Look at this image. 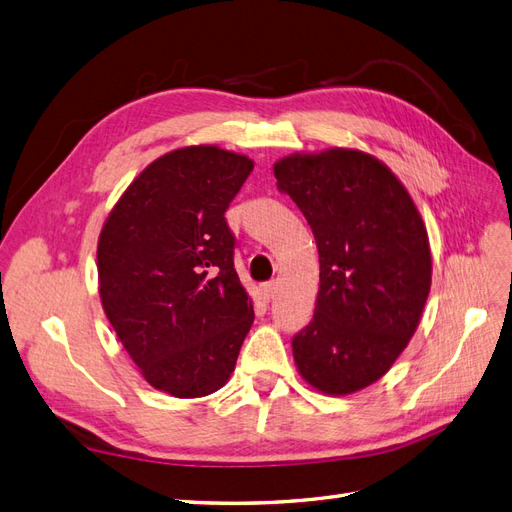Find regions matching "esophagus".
Here are the masks:
<instances>
[{
	"mask_svg": "<svg viewBox=\"0 0 512 512\" xmlns=\"http://www.w3.org/2000/svg\"><path fill=\"white\" fill-rule=\"evenodd\" d=\"M262 299L265 301H271V299H275V294H277V282H267V284H262Z\"/></svg>",
	"mask_w": 512,
	"mask_h": 512,
	"instance_id": "obj_1",
	"label": "esophagus"
}]
</instances>
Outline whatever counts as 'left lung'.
I'll return each instance as SVG.
<instances>
[{
  "instance_id": "1",
  "label": "left lung",
  "mask_w": 512,
  "mask_h": 512,
  "mask_svg": "<svg viewBox=\"0 0 512 512\" xmlns=\"http://www.w3.org/2000/svg\"><path fill=\"white\" fill-rule=\"evenodd\" d=\"M314 232L320 288L294 335L301 378L324 395L380 380L406 350L431 288L425 222L393 170L371 153L333 147L273 164Z\"/></svg>"
}]
</instances>
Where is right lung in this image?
<instances>
[{"mask_svg": "<svg viewBox=\"0 0 512 512\" xmlns=\"http://www.w3.org/2000/svg\"><path fill=\"white\" fill-rule=\"evenodd\" d=\"M254 162L215 145L153 160L98 239L104 314L143 378L179 399L211 395L235 371L254 322L224 213Z\"/></svg>", "mask_w": 512, "mask_h": 512, "instance_id": "obj_1", "label": "right lung"}]
</instances>
